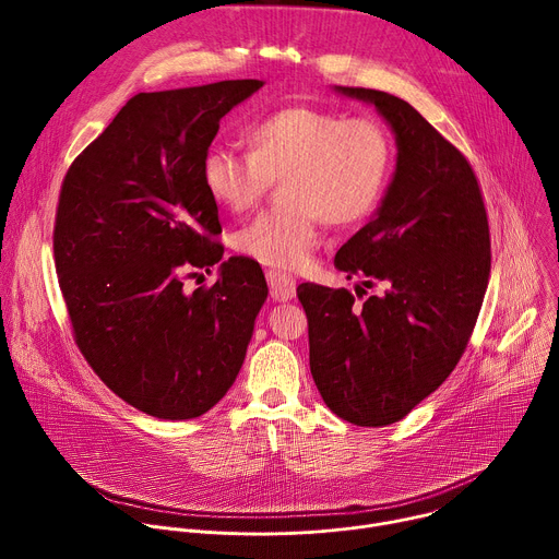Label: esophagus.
I'll return each mask as SVG.
<instances>
[{
  "mask_svg": "<svg viewBox=\"0 0 559 559\" xmlns=\"http://www.w3.org/2000/svg\"><path fill=\"white\" fill-rule=\"evenodd\" d=\"M265 278H267V285H270V294L274 300H292L296 296V281L294 276L281 272V270H267L265 272Z\"/></svg>",
  "mask_w": 559,
  "mask_h": 559,
  "instance_id": "34e87169",
  "label": "esophagus"
}]
</instances>
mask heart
I'll list each match as a JSON object with an SVG mask.
<instances>
[{
    "mask_svg": "<svg viewBox=\"0 0 559 559\" xmlns=\"http://www.w3.org/2000/svg\"><path fill=\"white\" fill-rule=\"evenodd\" d=\"M250 152L210 147L201 179L210 199L246 212L281 181L283 205L259 214L236 234V250L285 272L302 270L325 221L352 227L380 205L393 164L386 130L369 117L285 106L248 130Z\"/></svg>",
    "mask_w": 559,
    "mask_h": 559,
    "instance_id": "1",
    "label": "heart"
}]
</instances>
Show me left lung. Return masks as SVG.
<instances>
[{"mask_svg":"<svg viewBox=\"0 0 559 559\" xmlns=\"http://www.w3.org/2000/svg\"><path fill=\"white\" fill-rule=\"evenodd\" d=\"M369 102L395 134V175L376 216L336 267L382 294L298 285L309 369L325 405L358 427L403 420L455 369L491 274L483 190L466 156L416 108L382 91L338 86ZM358 298L367 294L358 287Z\"/></svg>","mask_w":559,"mask_h":559,"instance_id":"1","label":"left lung"}]
</instances>
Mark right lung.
Returning a JSON list of instances; mask_svg holds the SVG:
<instances>
[{"mask_svg": "<svg viewBox=\"0 0 559 559\" xmlns=\"http://www.w3.org/2000/svg\"><path fill=\"white\" fill-rule=\"evenodd\" d=\"M263 86L234 79L134 95L70 164L52 250L72 338L121 401L162 420L203 416L238 376L267 298L246 259H223L201 162L221 119Z\"/></svg>", "mask_w": 559, "mask_h": 559, "instance_id": "obj_1", "label": "right lung"}]
</instances>
